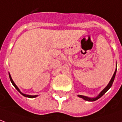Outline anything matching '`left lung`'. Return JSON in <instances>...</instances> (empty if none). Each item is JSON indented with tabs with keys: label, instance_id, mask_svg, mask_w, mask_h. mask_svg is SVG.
I'll use <instances>...</instances> for the list:
<instances>
[{
	"label": "left lung",
	"instance_id": "1",
	"mask_svg": "<svg viewBox=\"0 0 122 122\" xmlns=\"http://www.w3.org/2000/svg\"><path fill=\"white\" fill-rule=\"evenodd\" d=\"M116 70H117V69H116L115 72H114V74H113L112 77V78H111V80H110V81L109 82V83H108V84L105 87V89L102 90V92L100 93L98 96H97L96 97H94V98H90V97H86V96H84V95H78V96L79 97H80V98H82L83 99L86 100V101H96V100H97L98 99H99L100 97H102V95L105 94V93L107 92L108 90H109L110 87H111V86H112V85L113 84V82H114V78H115L116 73Z\"/></svg>",
	"mask_w": 122,
	"mask_h": 122
}]
</instances>
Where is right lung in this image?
<instances>
[{"label":"right lung","mask_w":122,"mask_h":122,"mask_svg":"<svg viewBox=\"0 0 122 122\" xmlns=\"http://www.w3.org/2000/svg\"><path fill=\"white\" fill-rule=\"evenodd\" d=\"M9 76H10V81H11V82H12V84H13V86H14L15 87V89H16V90H17L18 92H20V93L22 95H23V96H25V97H29V98H34V97H37V95H26V94H24V93H23L22 92H20V89H19V88L17 87V86H16V85H15V84L14 83V82L13 81V80H12V77H11V76H10V73H9Z\"/></svg>","instance_id":"right-lung-1"}]
</instances>
